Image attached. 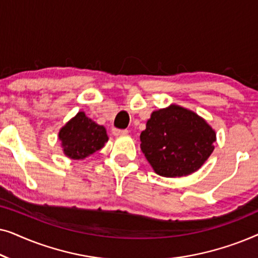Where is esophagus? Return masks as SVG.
<instances>
[{
  "instance_id": "1",
  "label": "esophagus",
  "mask_w": 258,
  "mask_h": 258,
  "mask_svg": "<svg viewBox=\"0 0 258 258\" xmlns=\"http://www.w3.org/2000/svg\"><path fill=\"white\" fill-rule=\"evenodd\" d=\"M128 134V130H121V129H112V135L115 136H122V135H126Z\"/></svg>"
}]
</instances>
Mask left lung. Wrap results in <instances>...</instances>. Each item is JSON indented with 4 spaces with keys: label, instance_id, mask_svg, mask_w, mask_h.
<instances>
[{
    "label": "left lung",
    "instance_id": "8db88e82",
    "mask_svg": "<svg viewBox=\"0 0 258 258\" xmlns=\"http://www.w3.org/2000/svg\"><path fill=\"white\" fill-rule=\"evenodd\" d=\"M141 150L157 175L182 177L199 170L215 149L216 132L203 117L177 104L151 112Z\"/></svg>",
    "mask_w": 258,
    "mask_h": 258
}]
</instances>
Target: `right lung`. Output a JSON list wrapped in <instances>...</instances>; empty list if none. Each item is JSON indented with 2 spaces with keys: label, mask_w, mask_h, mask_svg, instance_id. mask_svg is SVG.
I'll return each instance as SVG.
<instances>
[{
  "label": "right lung",
  "mask_w": 258,
  "mask_h": 258,
  "mask_svg": "<svg viewBox=\"0 0 258 258\" xmlns=\"http://www.w3.org/2000/svg\"><path fill=\"white\" fill-rule=\"evenodd\" d=\"M63 154L72 160H84L102 149L109 137L103 125L88 117L84 111H79L59 129Z\"/></svg>",
  "instance_id": "right-lung-1"
}]
</instances>
